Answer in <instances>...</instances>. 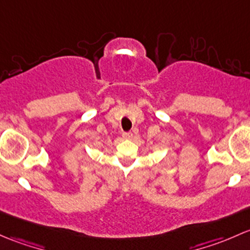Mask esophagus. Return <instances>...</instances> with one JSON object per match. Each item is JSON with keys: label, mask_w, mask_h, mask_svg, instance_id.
<instances>
[{"label": "esophagus", "mask_w": 250, "mask_h": 250, "mask_svg": "<svg viewBox=\"0 0 250 250\" xmlns=\"http://www.w3.org/2000/svg\"><path fill=\"white\" fill-rule=\"evenodd\" d=\"M123 137H124L125 140H130V138L132 137V132H124L123 133Z\"/></svg>", "instance_id": "obj_1"}]
</instances>
